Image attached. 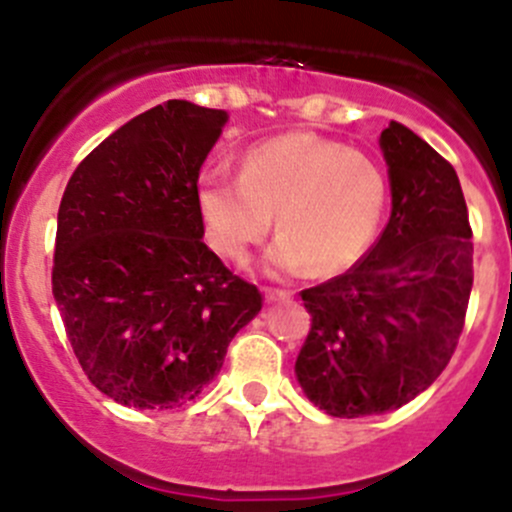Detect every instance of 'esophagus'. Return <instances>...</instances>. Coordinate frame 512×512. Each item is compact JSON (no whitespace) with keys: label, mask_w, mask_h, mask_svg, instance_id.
I'll return each instance as SVG.
<instances>
[{"label":"esophagus","mask_w":512,"mask_h":512,"mask_svg":"<svg viewBox=\"0 0 512 512\" xmlns=\"http://www.w3.org/2000/svg\"><path fill=\"white\" fill-rule=\"evenodd\" d=\"M265 297L267 302H285V299L292 297V292L289 289H265Z\"/></svg>","instance_id":"esophagus-1"}]
</instances>
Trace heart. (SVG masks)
Returning <instances> with one entry per match:
<instances>
[{"label": "heart", "instance_id": "obj_1", "mask_svg": "<svg viewBox=\"0 0 512 512\" xmlns=\"http://www.w3.org/2000/svg\"><path fill=\"white\" fill-rule=\"evenodd\" d=\"M386 195L389 183L374 158L312 133H289L252 146L240 175H205L198 208L210 245L235 265L250 260L277 213L282 237L267 255L272 270L307 265L314 275H334L369 250Z\"/></svg>", "mask_w": 512, "mask_h": 512}]
</instances>
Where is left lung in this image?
I'll list each match as a JSON object with an SVG mask.
<instances>
[{"label": "left lung", "instance_id": "8db88e82", "mask_svg": "<svg viewBox=\"0 0 512 512\" xmlns=\"http://www.w3.org/2000/svg\"><path fill=\"white\" fill-rule=\"evenodd\" d=\"M391 218L344 275L302 289L312 327L299 349L304 394L337 418L409 404L441 376L473 287V232L461 183L404 123L381 131Z\"/></svg>", "mask_w": 512, "mask_h": 512}]
</instances>
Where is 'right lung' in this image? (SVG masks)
I'll use <instances>...</instances> for the list:
<instances>
[{
	"label": "right lung",
	"mask_w": 512,
	"mask_h": 512,
	"mask_svg": "<svg viewBox=\"0 0 512 512\" xmlns=\"http://www.w3.org/2000/svg\"><path fill=\"white\" fill-rule=\"evenodd\" d=\"M225 121L165 101L98 143L61 198L51 292L84 374L131 409L195 399L262 309L203 242L198 175Z\"/></svg>",
	"instance_id": "obj_1"
}]
</instances>
